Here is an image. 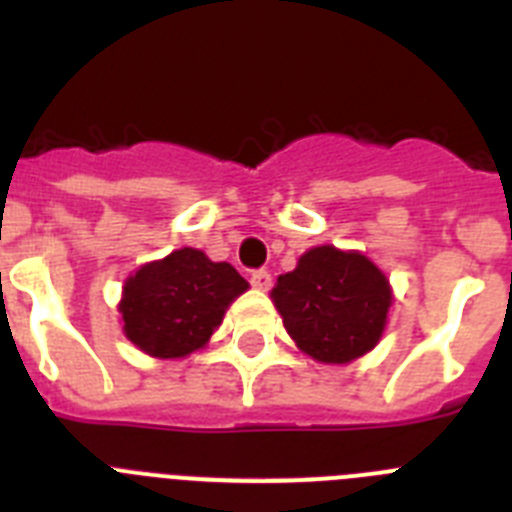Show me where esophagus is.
Segmentation results:
<instances>
[{
    "mask_svg": "<svg viewBox=\"0 0 512 512\" xmlns=\"http://www.w3.org/2000/svg\"><path fill=\"white\" fill-rule=\"evenodd\" d=\"M251 284H253V289H261V292H266V289L271 287V274L266 269H256L251 274Z\"/></svg>",
    "mask_w": 512,
    "mask_h": 512,
    "instance_id": "esophagus-1",
    "label": "esophagus"
}]
</instances>
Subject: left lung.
<instances>
[{
	"instance_id": "left-lung-1",
	"label": "left lung",
	"mask_w": 512,
	"mask_h": 512,
	"mask_svg": "<svg viewBox=\"0 0 512 512\" xmlns=\"http://www.w3.org/2000/svg\"><path fill=\"white\" fill-rule=\"evenodd\" d=\"M271 300L300 351L323 364H348L382 338L392 289L364 253L318 246L277 279Z\"/></svg>"
}]
</instances>
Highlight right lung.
Segmentation results:
<instances>
[{"mask_svg":"<svg viewBox=\"0 0 512 512\" xmlns=\"http://www.w3.org/2000/svg\"><path fill=\"white\" fill-rule=\"evenodd\" d=\"M248 289L225 261H210L197 248H179L166 259L140 266L122 287L125 336L148 356L182 359L205 346L225 310Z\"/></svg>","mask_w":512,"mask_h":512,"instance_id":"obj_1","label":"right lung"}]
</instances>
